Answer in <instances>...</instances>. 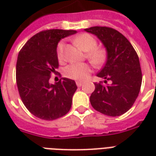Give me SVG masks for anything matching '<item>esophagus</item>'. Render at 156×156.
Listing matches in <instances>:
<instances>
[{
	"label": "esophagus",
	"instance_id": "obj_1",
	"mask_svg": "<svg viewBox=\"0 0 156 156\" xmlns=\"http://www.w3.org/2000/svg\"><path fill=\"white\" fill-rule=\"evenodd\" d=\"M76 85H77L78 87H81L82 85H83V82L77 81V82H76Z\"/></svg>",
	"mask_w": 156,
	"mask_h": 156
}]
</instances>
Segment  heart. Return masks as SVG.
<instances>
[{
  "label": "heart",
  "mask_w": 156,
  "mask_h": 156,
  "mask_svg": "<svg viewBox=\"0 0 156 156\" xmlns=\"http://www.w3.org/2000/svg\"><path fill=\"white\" fill-rule=\"evenodd\" d=\"M74 42L78 47L87 51V58L95 66H101L107 58V51L105 48L97 47L98 41L93 36L88 33H83L76 37ZM64 41H60L57 46V57L60 62H64ZM91 67L88 63H72L64 69L65 77L73 80L83 81L91 73Z\"/></svg>",
  "instance_id": "obj_1"
}]
</instances>
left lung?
Returning <instances> with one entry per match:
<instances>
[{"label":"left lung","instance_id":"8db88e82","mask_svg":"<svg viewBox=\"0 0 156 156\" xmlns=\"http://www.w3.org/2000/svg\"><path fill=\"white\" fill-rule=\"evenodd\" d=\"M85 31L97 36L107 50V61L97 76L105 79L94 83L90 103L95 110L112 117L124 115L137 98L142 73L137 52L120 32L108 27H93ZM112 82L108 84V81Z\"/></svg>","mask_w":156,"mask_h":156}]
</instances>
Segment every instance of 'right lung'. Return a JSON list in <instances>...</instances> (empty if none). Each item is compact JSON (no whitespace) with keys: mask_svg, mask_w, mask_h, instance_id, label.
<instances>
[{"mask_svg":"<svg viewBox=\"0 0 156 156\" xmlns=\"http://www.w3.org/2000/svg\"><path fill=\"white\" fill-rule=\"evenodd\" d=\"M73 30H44L32 37L20 50L16 79L22 103L29 112L43 120H54L67 115L77 90L75 82L62 78L55 84L49 80L58 74L57 46ZM60 75V74H59Z\"/></svg>","mask_w":156,"mask_h":156,"instance_id":"1","label":"right lung"}]
</instances>
